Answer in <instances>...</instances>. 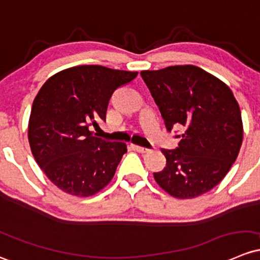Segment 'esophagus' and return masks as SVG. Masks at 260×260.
Wrapping results in <instances>:
<instances>
[{"mask_svg": "<svg viewBox=\"0 0 260 260\" xmlns=\"http://www.w3.org/2000/svg\"><path fill=\"white\" fill-rule=\"evenodd\" d=\"M131 147H132L133 151L136 152H139V153H147L149 151L148 148H144V147H141V146H137V144H131Z\"/></svg>", "mask_w": 260, "mask_h": 260, "instance_id": "34e87169", "label": "esophagus"}]
</instances>
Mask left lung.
Wrapping results in <instances>:
<instances>
[{"label": "left lung", "mask_w": 260, "mask_h": 260, "mask_svg": "<svg viewBox=\"0 0 260 260\" xmlns=\"http://www.w3.org/2000/svg\"><path fill=\"white\" fill-rule=\"evenodd\" d=\"M167 129L182 125L176 149H162L167 163L153 173L179 199L204 194L219 184L236 162L243 142L240 108L224 82L197 66L142 71Z\"/></svg>", "instance_id": "left-lung-1"}]
</instances>
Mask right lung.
<instances>
[{"label": "right lung", "instance_id": "add662e5", "mask_svg": "<svg viewBox=\"0 0 260 260\" xmlns=\"http://www.w3.org/2000/svg\"><path fill=\"white\" fill-rule=\"evenodd\" d=\"M138 72L77 66L46 81L32 105L28 141L48 179L68 194L89 197L111 182L127 152L123 142L94 137L89 125L106 121L108 103Z\"/></svg>", "mask_w": 260, "mask_h": 260}]
</instances>
